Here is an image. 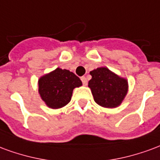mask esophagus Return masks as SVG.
<instances>
[{"mask_svg":"<svg viewBox=\"0 0 160 160\" xmlns=\"http://www.w3.org/2000/svg\"><path fill=\"white\" fill-rule=\"evenodd\" d=\"M81 80H82V84L83 85H85V86H86V85L88 84V80H87V78H86L85 77H82Z\"/></svg>","mask_w":160,"mask_h":160,"instance_id":"34e87169","label":"esophagus"}]
</instances>
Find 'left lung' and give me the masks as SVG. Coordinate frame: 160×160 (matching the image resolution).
<instances>
[{
  "label": "left lung",
  "instance_id": "obj_1",
  "mask_svg": "<svg viewBox=\"0 0 160 160\" xmlns=\"http://www.w3.org/2000/svg\"><path fill=\"white\" fill-rule=\"evenodd\" d=\"M92 78L88 82L94 101L107 108L119 107L128 93L126 78H121L107 67H99L89 72Z\"/></svg>",
  "mask_w": 160,
  "mask_h": 160
}]
</instances>
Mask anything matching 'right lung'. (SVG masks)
<instances>
[{"mask_svg":"<svg viewBox=\"0 0 160 160\" xmlns=\"http://www.w3.org/2000/svg\"><path fill=\"white\" fill-rule=\"evenodd\" d=\"M78 77L69 70L56 68L38 80V93L47 107L59 109L71 101L75 88L82 86Z\"/></svg>","mask_w":160,"mask_h":160,"instance_id":"1","label":"right lung"}]
</instances>
